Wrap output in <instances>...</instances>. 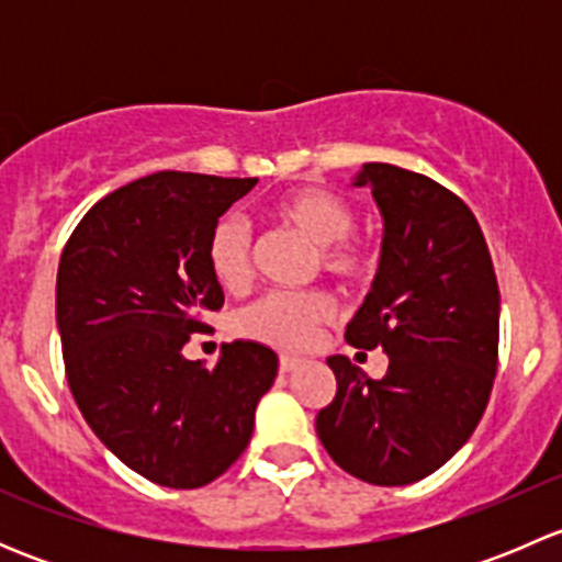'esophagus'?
Listing matches in <instances>:
<instances>
[{
    "label": "esophagus",
    "mask_w": 562,
    "mask_h": 562,
    "mask_svg": "<svg viewBox=\"0 0 562 562\" xmlns=\"http://www.w3.org/2000/svg\"><path fill=\"white\" fill-rule=\"evenodd\" d=\"M296 367H302L299 356H280V372H293Z\"/></svg>",
    "instance_id": "34e87169"
}]
</instances>
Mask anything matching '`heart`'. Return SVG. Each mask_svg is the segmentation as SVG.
Here are the masks:
<instances>
[{
    "label": "heart",
    "mask_w": 562,
    "mask_h": 562,
    "mask_svg": "<svg viewBox=\"0 0 562 562\" xmlns=\"http://www.w3.org/2000/svg\"><path fill=\"white\" fill-rule=\"evenodd\" d=\"M266 220L315 245L313 271H326L342 285H359L378 269V247L356 236L359 223L353 203L326 187H296L266 206ZM209 274L225 293H245L255 280V249L247 225L223 217L206 241ZM334 315L331 296L323 291L269 293L236 315L241 337L280 350H302L317 337V328Z\"/></svg>",
    "instance_id": "1"
}]
</instances>
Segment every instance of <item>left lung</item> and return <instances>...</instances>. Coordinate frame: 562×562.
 Here are the masks:
<instances>
[{"label": "left lung", "instance_id": "1", "mask_svg": "<svg viewBox=\"0 0 562 562\" xmlns=\"http://www.w3.org/2000/svg\"><path fill=\"white\" fill-rule=\"evenodd\" d=\"M381 206V269L348 323L353 348L389 353L381 381L331 356L337 394L317 411L328 457L356 479L405 486L468 443L490 402L501 291L490 247L462 198L429 176L367 162L356 187Z\"/></svg>", "mask_w": 562, "mask_h": 562}]
</instances>
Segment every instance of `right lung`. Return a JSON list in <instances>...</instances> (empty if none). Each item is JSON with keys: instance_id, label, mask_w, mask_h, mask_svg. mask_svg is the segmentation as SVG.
Wrapping results in <instances>:
<instances>
[{"instance_id": "1", "label": "right lung", "mask_w": 562, "mask_h": 562, "mask_svg": "<svg viewBox=\"0 0 562 562\" xmlns=\"http://www.w3.org/2000/svg\"><path fill=\"white\" fill-rule=\"evenodd\" d=\"M255 184L144 176L100 198L61 249L56 323L72 400L130 470L171 490H198L241 457L277 378L274 350L247 339L223 345L214 370L181 356L225 302L209 234Z\"/></svg>"}]
</instances>
